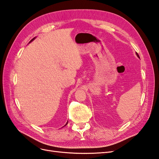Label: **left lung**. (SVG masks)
Listing matches in <instances>:
<instances>
[{
	"label": "left lung",
	"instance_id": "8db88e82",
	"mask_svg": "<svg viewBox=\"0 0 159 159\" xmlns=\"http://www.w3.org/2000/svg\"><path fill=\"white\" fill-rule=\"evenodd\" d=\"M137 57H139V55H138V54H137Z\"/></svg>",
	"mask_w": 159,
	"mask_h": 159
}]
</instances>
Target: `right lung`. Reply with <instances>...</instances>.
<instances>
[{
    "mask_svg": "<svg viewBox=\"0 0 159 159\" xmlns=\"http://www.w3.org/2000/svg\"><path fill=\"white\" fill-rule=\"evenodd\" d=\"M35 38H33V39H32L31 40V42H32V41H33V39H34Z\"/></svg>",
    "mask_w": 159,
    "mask_h": 159,
    "instance_id": "1",
    "label": "right lung"
}]
</instances>
